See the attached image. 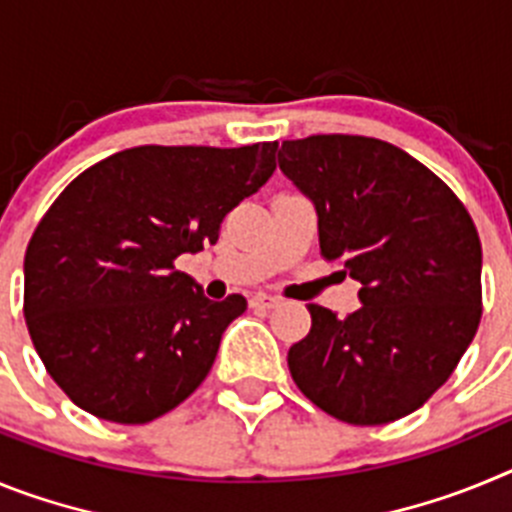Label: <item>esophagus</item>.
I'll return each instance as SVG.
<instances>
[{
	"label": "esophagus",
	"instance_id": "34e87169",
	"mask_svg": "<svg viewBox=\"0 0 512 512\" xmlns=\"http://www.w3.org/2000/svg\"><path fill=\"white\" fill-rule=\"evenodd\" d=\"M279 305V297L271 295H253L251 297V307H261V310H271V307Z\"/></svg>",
	"mask_w": 512,
	"mask_h": 512
}]
</instances>
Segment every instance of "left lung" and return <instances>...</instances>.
<instances>
[{"instance_id": "8db88e82", "label": "left lung", "mask_w": 512, "mask_h": 512, "mask_svg": "<svg viewBox=\"0 0 512 512\" xmlns=\"http://www.w3.org/2000/svg\"><path fill=\"white\" fill-rule=\"evenodd\" d=\"M279 169L318 212L320 253L361 284L348 318L307 305L289 348L307 400L351 425L418 410L472 343L482 318V246L467 207L402 148L364 135L284 140Z\"/></svg>"}]
</instances>
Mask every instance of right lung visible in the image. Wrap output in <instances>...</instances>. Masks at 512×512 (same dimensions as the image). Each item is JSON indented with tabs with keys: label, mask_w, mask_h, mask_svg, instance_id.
I'll use <instances>...</instances> for the list:
<instances>
[{
	"label": "right lung",
	"mask_w": 512,
	"mask_h": 512,
	"mask_svg": "<svg viewBox=\"0 0 512 512\" xmlns=\"http://www.w3.org/2000/svg\"><path fill=\"white\" fill-rule=\"evenodd\" d=\"M274 143L138 146L58 194L25 253V320L53 382L81 410L138 425L210 374L246 297L212 302L174 261L274 174Z\"/></svg>",
	"instance_id": "obj_1"
}]
</instances>
